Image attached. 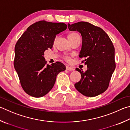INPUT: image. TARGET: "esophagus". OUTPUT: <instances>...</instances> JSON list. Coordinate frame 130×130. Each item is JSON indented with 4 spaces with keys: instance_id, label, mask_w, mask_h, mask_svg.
<instances>
[{
    "instance_id": "obj_1",
    "label": "esophagus",
    "mask_w": 130,
    "mask_h": 130,
    "mask_svg": "<svg viewBox=\"0 0 130 130\" xmlns=\"http://www.w3.org/2000/svg\"><path fill=\"white\" fill-rule=\"evenodd\" d=\"M66 68H67V70H69V71H72V70H74V68H73L72 67H69V66H67V67H66Z\"/></svg>"
}]
</instances>
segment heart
<instances>
[{
  "label": "heart",
  "mask_w": 130,
  "mask_h": 130,
  "mask_svg": "<svg viewBox=\"0 0 130 130\" xmlns=\"http://www.w3.org/2000/svg\"><path fill=\"white\" fill-rule=\"evenodd\" d=\"M76 35H78L77 34H76V33H71V34H69V35H68V39H72L73 37H74V36H76ZM56 40H57V37L55 39V42L56 41ZM65 60H67V61H69L70 60V58L69 57H65Z\"/></svg>",
  "instance_id": "heart-1"
}]
</instances>
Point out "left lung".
I'll return each mask as SVG.
<instances>
[{
	"label": "left lung",
	"instance_id": "1",
	"mask_svg": "<svg viewBox=\"0 0 130 130\" xmlns=\"http://www.w3.org/2000/svg\"><path fill=\"white\" fill-rule=\"evenodd\" d=\"M68 26L69 30L77 31L81 35L79 57L85 58V64L88 67L85 72L76 69L81 73V78L74 84L75 89L89 97L104 93L115 69V49L112 41L102 29L89 23L80 22L68 24Z\"/></svg>",
	"mask_w": 130,
	"mask_h": 130
}]
</instances>
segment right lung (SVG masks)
<instances>
[{"label": "right lung", "instance_id": "right-lung-1", "mask_svg": "<svg viewBox=\"0 0 130 130\" xmlns=\"http://www.w3.org/2000/svg\"><path fill=\"white\" fill-rule=\"evenodd\" d=\"M67 28L63 23L39 21L28 27L15 47L14 67L26 93L35 98L48 94L59 73L66 69L62 63L46 65L44 51L52 48L56 35Z\"/></svg>", "mask_w": 130, "mask_h": 130}]
</instances>
